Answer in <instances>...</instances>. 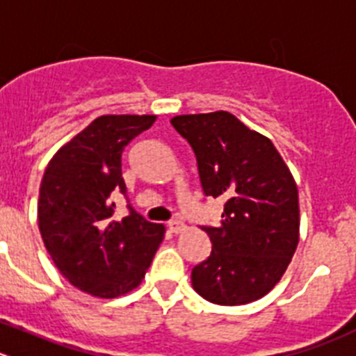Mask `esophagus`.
I'll list each match as a JSON object with an SVG mask.
<instances>
[{"label": "esophagus", "mask_w": 356, "mask_h": 356, "mask_svg": "<svg viewBox=\"0 0 356 356\" xmlns=\"http://www.w3.org/2000/svg\"><path fill=\"white\" fill-rule=\"evenodd\" d=\"M167 227H168V230L172 232V234H181V232L186 230V225L182 223V221H177V219L170 221V223H168Z\"/></svg>", "instance_id": "obj_1"}]
</instances>
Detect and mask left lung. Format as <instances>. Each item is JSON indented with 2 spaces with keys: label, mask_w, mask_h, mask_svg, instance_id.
Segmentation results:
<instances>
[{
  "label": "left lung",
  "mask_w": 356,
  "mask_h": 356,
  "mask_svg": "<svg viewBox=\"0 0 356 356\" xmlns=\"http://www.w3.org/2000/svg\"><path fill=\"white\" fill-rule=\"evenodd\" d=\"M193 147L207 197L225 198L207 260L191 270L193 290L218 305L265 297L281 281L300 237L298 189L277 149L227 111L172 118Z\"/></svg>",
  "instance_id": "8db88e82"
}]
</instances>
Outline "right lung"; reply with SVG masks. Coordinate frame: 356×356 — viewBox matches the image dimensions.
<instances>
[{"mask_svg":"<svg viewBox=\"0 0 356 356\" xmlns=\"http://www.w3.org/2000/svg\"><path fill=\"white\" fill-rule=\"evenodd\" d=\"M156 115H99L49 161L38 198V228L47 253L68 283L98 298L138 286L165 237L129 209L114 219L112 195L126 193L121 156Z\"/></svg>","mask_w":356,"mask_h":356,"instance_id":"obj_1","label":"right lung"}]
</instances>
